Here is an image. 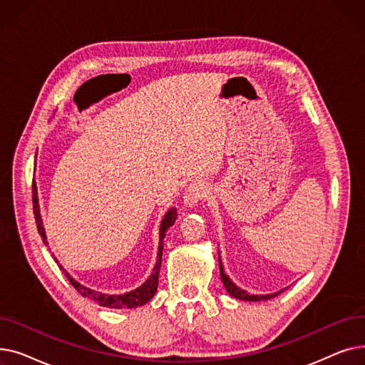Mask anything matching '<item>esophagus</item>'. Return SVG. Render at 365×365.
Listing matches in <instances>:
<instances>
[{
    "instance_id": "esophagus-1",
    "label": "esophagus",
    "mask_w": 365,
    "mask_h": 365,
    "mask_svg": "<svg viewBox=\"0 0 365 365\" xmlns=\"http://www.w3.org/2000/svg\"><path fill=\"white\" fill-rule=\"evenodd\" d=\"M205 194H207V186L204 185V182L194 180L185 190V195H183L185 207L195 208L198 202L205 197Z\"/></svg>"
}]
</instances>
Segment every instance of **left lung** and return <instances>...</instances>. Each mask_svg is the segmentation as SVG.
Masks as SVG:
<instances>
[{
    "instance_id": "left-lung-1",
    "label": "left lung",
    "mask_w": 365,
    "mask_h": 365,
    "mask_svg": "<svg viewBox=\"0 0 365 365\" xmlns=\"http://www.w3.org/2000/svg\"><path fill=\"white\" fill-rule=\"evenodd\" d=\"M219 269H220V278H222V282L225 285L226 292L231 294L232 297H235V299L245 300V302H262V300H269V299H272V297H275V296H278L281 293V290H279V292L272 293V294H250L248 292L240 289V287L225 274L222 259H220V252H219Z\"/></svg>"
}]
</instances>
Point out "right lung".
I'll list each match as a JSON object with an SVG mask.
<instances>
[{"instance_id":"1","label":"right lung","mask_w":365,"mask_h":365,"mask_svg":"<svg viewBox=\"0 0 365 365\" xmlns=\"http://www.w3.org/2000/svg\"><path fill=\"white\" fill-rule=\"evenodd\" d=\"M36 158V155H35ZM32 202H34V215H35V222H36V227L38 232H40L43 242L46 245H48L47 242V235H46V229L43 225V217H41V208H40V200H38V189H36V183L34 180L32 183ZM178 219V210L176 207L168 208L161 223H160V242H158V252H157V263L153 266V271L149 275V278L139 285L138 289H134L131 292L123 293V294H105L101 292H94L88 287L80 284L75 278L71 277V274L68 271L63 269V266L59 264L61 269L63 271L65 277L69 279V282L73 285V289L78 292L83 297H87L93 302H96L98 304L103 306V308H110V309H133L138 308V306H143L145 303H148L153 296L157 293L158 289V275H160V269H161V262H163V247H164V237L165 232L170 229V226L175 225ZM57 262V259H56Z\"/></svg>"}]
</instances>
